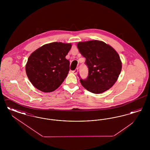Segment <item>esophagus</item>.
<instances>
[{
    "mask_svg": "<svg viewBox=\"0 0 150 150\" xmlns=\"http://www.w3.org/2000/svg\"><path fill=\"white\" fill-rule=\"evenodd\" d=\"M78 72V68H76L75 70H74V71H72V72H73L74 74H77Z\"/></svg>",
    "mask_w": 150,
    "mask_h": 150,
    "instance_id": "34e87169",
    "label": "esophagus"
}]
</instances>
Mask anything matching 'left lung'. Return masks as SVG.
Instances as JSON below:
<instances>
[{
	"instance_id": "obj_1",
	"label": "left lung",
	"mask_w": 150,
	"mask_h": 150,
	"mask_svg": "<svg viewBox=\"0 0 150 150\" xmlns=\"http://www.w3.org/2000/svg\"><path fill=\"white\" fill-rule=\"evenodd\" d=\"M79 52L86 58L88 68L86 79L80 78L81 85L92 93H103L111 88L116 81L121 71L119 55L113 48L98 40L79 42Z\"/></svg>"
}]
</instances>
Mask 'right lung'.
Wrapping results in <instances>:
<instances>
[{
    "mask_svg": "<svg viewBox=\"0 0 150 150\" xmlns=\"http://www.w3.org/2000/svg\"><path fill=\"white\" fill-rule=\"evenodd\" d=\"M71 48V44L54 42L44 45L31 53L26 72L36 88L47 93L61 85L70 70V62L65 57Z\"/></svg>",
    "mask_w": 150,
    "mask_h": 150,
    "instance_id": "obj_1",
    "label": "right lung"
}]
</instances>
